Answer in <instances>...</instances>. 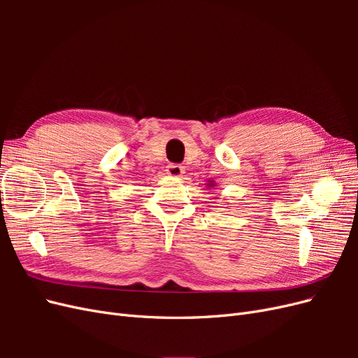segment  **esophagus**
Returning <instances> with one entry per match:
<instances>
[{"instance_id":"34e87169","label":"esophagus","mask_w":358,"mask_h":358,"mask_svg":"<svg viewBox=\"0 0 358 358\" xmlns=\"http://www.w3.org/2000/svg\"><path fill=\"white\" fill-rule=\"evenodd\" d=\"M166 171H167V175L171 178H180L183 173H185V169L179 164H169Z\"/></svg>"}]
</instances>
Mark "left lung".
Masks as SVG:
<instances>
[{"instance_id": "1", "label": "left lung", "mask_w": 358, "mask_h": 358, "mask_svg": "<svg viewBox=\"0 0 358 358\" xmlns=\"http://www.w3.org/2000/svg\"><path fill=\"white\" fill-rule=\"evenodd\" d=\"M208 187H209V188H215L216 183H215L213 180H208Z\"/></svg>"}]
</instances>
